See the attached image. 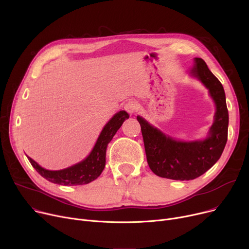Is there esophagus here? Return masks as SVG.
<instances>
[{"instance_id": "obj_1", "label": "esophagus", "mask_w": 249, "mask_h": 249, "mask_svg": "<svg viewBox=\"0 0 249 249\" xmlns=\"http://www.w3.org/2000/svg\"><path fill=\"white\" fill-rule=\"evenodd\" d=\"M124 109L127 113H129L130 115H132L136 112V109H137V105L134 101H129L127 102L125 105H124Z\"/></svg>"}]
</instances>
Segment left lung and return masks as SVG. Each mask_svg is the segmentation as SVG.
Segmentation results:
<instances>
[{"label": "left lung", "instance_id": "obj_1", "mask_svg": "<svg viewBox=\"0 0 249 249\" xmlns=\"http://www.w3.org/2000/svg\"><path fill=\"white\" fill-rule=\"evenodd\" d=\"M195 62L192 74L209 89L216 105L215 120L206 139L190 142L175 140L137 116L148 165L161 178L176 180L198 178L217 162L226 145L229 117L223 86L202 58L196 57Z\"/></svg>", "mask_w": 249, "mask_h": 249}]
</instances>
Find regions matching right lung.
I'll list each match as a JSON object with an SVG mask.
<instances>
[{
    "instance_id": "1",
    "label": "right lung",
    "mask_w": 249,
    "mask_h": 249,
    "mask_svg": "<svg viewBox=\"0 0 249 249\" xmlns=\"http://www.w3.org/2000/svg\"><path fill=\"white\" fill-rule=\"evenodd\" d=\"M128 118L129 115L125 111H120L115 114L112 119L103 128L93 150L88 158L72 166L61 169V171H48V169L41 167L29 156H27V159L39 175L53 184L63 186L89 184L102 174L105 164H106V150L109 142Z\"/></svg>"
}]
</instances>
